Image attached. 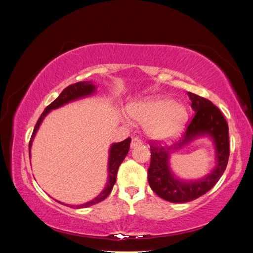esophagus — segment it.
I'll use <instances>...</instances> for the list:
<instances>
[{
  "label": "esophagus",
  "mask_w": 253,
  "mask_h": 253,
  "mask_svg": "<svg viewBox=\"0 0 253 253\" xmlns=\"http://www.w3.org/2000/svg\"><path fill=\"white\" fill-rule=\"evenodd\" d=\"M140 144H142V141L138 138V137H134L131 142V148H135L137 145H140Z\"/></svg>",
  "instance_id": "1"
}]
</instances>
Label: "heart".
I'll list each match as a JSON object with an SVG mask.
<instances>
[{"label":"heart","instance_id":"obj_1","mask_svg":"<svg viewBox=\"0 0 253 253\" xmlns=\"http://www.w3.org/2000/svg\"><path fill=\"white\" fill-rule=\"evenodd\" d=\"M128 115L145 126L148 136L155 140L173 138L181 131L188 117L185 105L160 96L129 105Z\"/></svg>","mask_w":253,"mask_h":253}]
</instances>
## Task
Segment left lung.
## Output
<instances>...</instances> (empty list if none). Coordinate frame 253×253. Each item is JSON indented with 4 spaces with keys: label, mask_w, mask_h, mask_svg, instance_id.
<instances>
[{
    "label": "left lung",
    "mask_w": 253,
    "mask_h": 253,
    "mask_svg": "<svg viewBox=\"0 0 253 253\" xmlns=\"http://www.w3.org/2000/svg\"><path fill=\"white\" fill-rule=\"evenodd\" d=\"M194 117L181 139L171 147H163L156 140L151 141V164L148 180L151 189L165 201L188 203L194 201L215 185L225 172L229 159V127L224 115L210 100L188 91ZM209 135L217 153V166L208 175L196 181H183L175 177L169 168V154L197 136Z\"/></svg>",
    "instance_id": "obj_1"
}]
</instances>
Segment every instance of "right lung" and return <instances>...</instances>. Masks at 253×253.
I'll return each instance as SVG.
<instances>
[{"label":"right lung","instance_id":"1","mask_svg":"<svg viewBox=\"0 0 253 253\" xmlns=\"http://www.w3.org/2000/svg\"><path fill=\"white\" fill-rule=\"evenodd\" d=\"M96 90V85H94L91 81H82V82H77L75 84H72V85H68L66 88L62 90V93L59 95V97L56 99L55 101H52L46 109L44 110V112L41 114L40 118L38 119L36 126L34 128V132L32 135V138H30L29 141V158H30V149H32V144L33 140L35 138V136L38 132V129L40 127V125L42 124L43 119L45 116L51 111V110H56L60 106H62L68 102H72L75 100H78L80 98L83 97H87L93 95ZM129 143H131V138H126V140L117 142V143H113L110 148V155H109V165H108V173H109V177H108V182H106L105 188L102 190V192L99 194L97 197H95L94 200H91L85 204L82 205H66L70 206L71 208H87V207L93 206L95 204H98L105 200L106 196H108L111 191L116 182V177H117V172H118V168L121 165V163L124 162V159L127 155L128 150H129ZM58 202V201H56ZM60 204H63L61 202H58Z\"/></svg>","mask_w":253,"mask_h":253}]
</instances>
